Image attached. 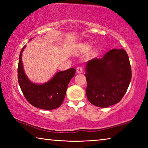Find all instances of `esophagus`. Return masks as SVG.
I'll return each mask as SVG.
<instances>
[{
  "label": "esophagus",
  "mask_w": 148,
  "mask_h": 148,
  "mask_svg": "<svg viewBox=\"0 0 148 148\" xmlns=\"http://www.w3.org/2000/svg\"><path fill=\"white\" fill-rule=\"evenodd\" d=\"M82 71H83V68H82V67H81V66H78L76 69V72L77 74L82 73Z\"/></svg>",
  "instance_id": "34e87169"
}]
</instances>
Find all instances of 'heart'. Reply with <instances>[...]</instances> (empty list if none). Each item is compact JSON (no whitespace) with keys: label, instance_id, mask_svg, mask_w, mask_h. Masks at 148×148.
Returning <instances> with one entry per match:
<instances>
[{"label":"heart","instance_id":"obj_1","mask_svg":"<svg viewBox=\"0 0 148 148\" xmlns=\"http://www.w3.org/2000/svg\"><path fill=\"white\" fill-rule=\"evenodd\" d=\"M83 47H84V48L85 49L88 50V49H91V44H84V46H83Z\"/></svg>","mask_w":148,"mask_h":148}]
</instances>
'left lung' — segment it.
<instances>
[{
	"instance_id": "8db88e82",
	"label": "left lung",
	"mask_w": 148,
	"mask_h": 148,
	"mask_svg": "<svg viewBox=\"0 0 148 148\" xmlns=\"http://www.w3.org/2000/svg\"><path fill=\"white\" fill-rule=\"evenodd\" d=\"M86 72L87 99L101 108L118 103L128 89L132 76L129 56L123 49H113L102 58L89 60Z\"/></svg>"
}]
</instances>
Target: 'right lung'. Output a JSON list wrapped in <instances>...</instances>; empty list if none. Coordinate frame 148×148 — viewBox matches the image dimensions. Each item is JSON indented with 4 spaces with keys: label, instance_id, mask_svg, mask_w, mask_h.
Instances as JSON below:
<instances>
[{
    "label": "right lung",
    "instance_id": "obj_1",
    "mask_svg": "<svg viewBox=\"0 0 148 148\" xmlns=\"http://www.w3.org/2000/svg\"><path fill=\"white\" fill-rule=\"evenodd\" d=\"M25 47L20 52L17 69L18 82L24 97L30 104L38 108L46 110L57 108L64 101L67 87L74 76L76 70L71 68L58 72L46 83L34 84L26 76L23 69L22 53Z\"/></svg>",
    "mask_w": 148,
    "mask_h": 148
}]
</instances>
